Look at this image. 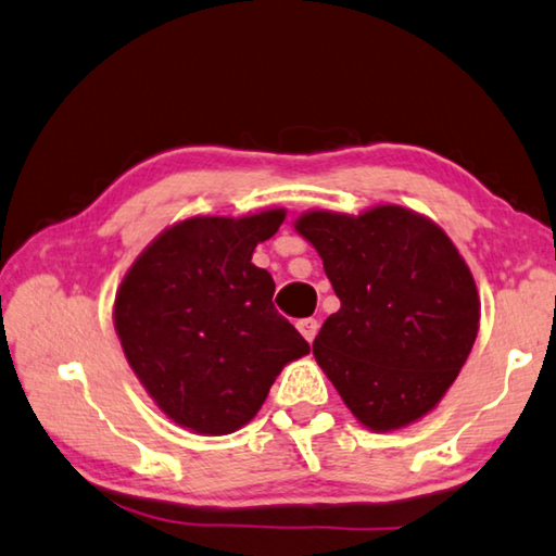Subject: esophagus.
I'll return each instance as SVG.
<instances>
[{
	"mask_svg": "<svg viewBox=\"0 0 556 556\" xmlns=\"http://www.w3.org/2000/svg\"><path fill=\"white\" fill-rule=\"evenodd\" d=\"M298 331L302 333V337H305V341L312 343L314 337H317V331H319V321L312 319V317L300 319V321H298Z\"/></svg>",
	"mask_w": 556,
	"mask_h": 556,
	"instance_id": "obj_1",
	"label": "esophagus"
}]
</instances>
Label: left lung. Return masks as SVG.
<instances>
[{"instance_id":"8db88e82","label":"left lung","mask_w":556,"mask_h":556,"mask_svg":"<svg viewBox=\"0 0 556 556\" xmlns=\"http://www.w3.org/2000/svg\"><path fill=\"white\" fill-rule=\"evenodd\" d=\"M298 232L319 251L341 309L314 358L370 431L418 421L443 400L479 331L465 258L441 227L402 205L363 215L312 211Z\"/></svg>"}]
</instances>
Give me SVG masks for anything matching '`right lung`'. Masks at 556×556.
<instances>
[{"label":"right lung","mask_w":556,"mask_h":556,"mask_svg":"<svg viewBox=\"0 0 556 556\" xmlns=\"http://www.w3.org/2000/svg\"><path fill=\"white\" fill-rule=\"evenodd\" d=\"M282 207L247 217H188L135 258L115 292L125 358L174 424L227 435L266 402L282 365L309 343L274 307L276 282L251 264Z\"/></svg>","instance_id":"add662e5"}]
</instances>
